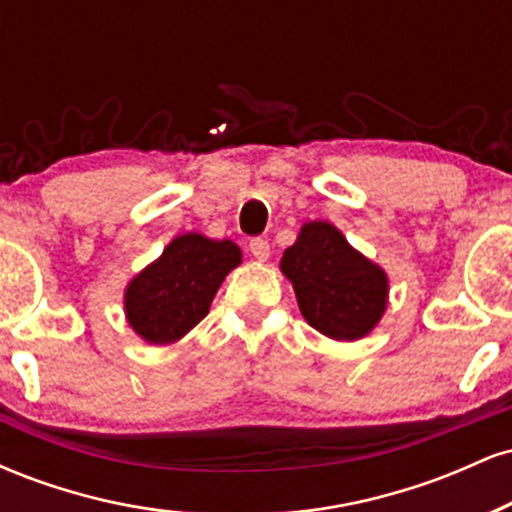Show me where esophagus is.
I'll return each mask as SVG.
<instances>
[{"mask_svg":"<svg viewBox=\"0 0 512 512\" xmlns=\"http://www.w3.org/2000/svg\"><path fill=\"white\" fill-rule=\"evenodd\" d=\"M250 252H252V257H255V260L264 262L269 257V243L264 238H252L250 240Z\"/></svg>","mask_w":512,"mask_h":512,"instance_id":"1","label":"esophagus"}]
</instances>
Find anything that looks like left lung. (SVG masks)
Returning a JSON list of instances; mask_svg holds the SVG:
<instances>
[{
    "instance_id": "left-lung-1",
    "label": "left lung",
    "mask_w": 512,
    "mask_h": 512,
    "mask_svg": "<svg viewBox=\"0 0 512 512\" xmlns=\"http://www.w3.org/2000/svg\"><path fill=\"white\" fill-rule=\"evenodd\" d=\"M308 325L332 339H354L378 325L387 305V276L346 243L332 223L313 221L281 257Z\"/></svg>"
}]
</instances>
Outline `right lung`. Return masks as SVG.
<instances>
[{
    "mask_svg": "<svg viewBox=\"0 0 512 512\" xmlns=\"http://www.w3.org/2000/svg\"><path fill=\"white\" fill-rule=\"evenodd\" d=\"M238 264L240 248L231 240L178 236L127 286L129 325L151 344L178 342L209 313L221 281Z\"/></svg>",
    "mask_w": 512,
    "mask_h": 512,
    "instance_id": "add662e5",
    "label": "right lung"
}]
</instances>
